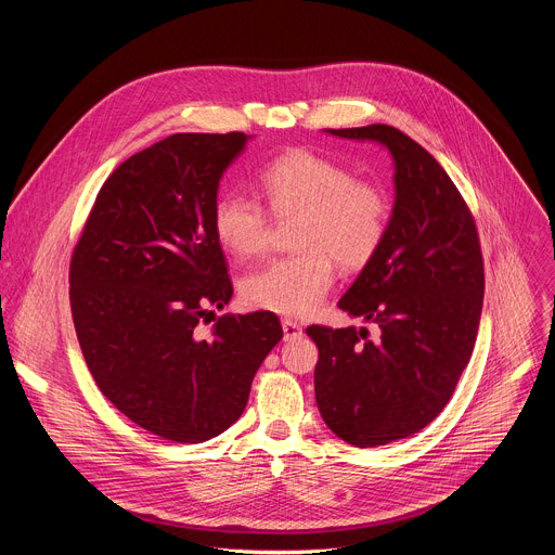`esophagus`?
<instances>
[{
  "label": "esophagus",
  "mask_w": 555,
  "mask_h": 555,
  "mask_svg": "<svg viewBox=\"0 0 555 555\" xmlns=\"http://www.w3.org/2000/svg\"><path fill=\"white\" fill-rule=\"evenodd\" d=\"M281 325H283V338H285L287 343H292V340H298V338L302 336V327H300L298 323H294V321L285 319Z\"/></svg>",
  "instance_id": "esophagus-1"
}]
</instances>
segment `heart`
Segmentation results:
<instances>
[{
  "instance_id": "1",
  "label": "heart",
  "mask_w": 555,
  "mask_h": 555,
  "mask_svg": "<svg viewBox=\"0 0 555 555\" xmlns=\"http://www.w3.org/2000/svg\"><path fill=\"white\" fill-rule=\"evenodd\" d=\"M261 193L276 219H298L292 257L274 259L244 279V298L259 309L307 315L334 285V261L360 270L379 250L388 225L386 193L305 149L289 151L261 173ZM212 230L234 257L259 255L270 221L259 202L225 193L212 206Z\"/></svg>"
}]
</instances>
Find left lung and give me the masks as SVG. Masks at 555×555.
I'll use <instances>...</instances> for the list:
<instances>
[{
	"instance_id": "obj_1",
	"label": "left lung",
	"mask_w": 555,
	"mask_h": 555,
	"mask_svg": "<svg viewBox=\"0 0 555 555\" xmlns=\"http://www.w3.org/2000/svg\"><path fill=\"white\" fill-rule=\"evenodd\" d=\"M390 153L395 202L375 257L338 307L366 327L311 325L319 347L315 404L343 441L386 446L426 428L469 362L483 309V259L474 219L435 157L388 125L325 129Z\"/></svg>"
}]
</instances>
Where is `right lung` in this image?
<instances>
[{
    "instance_id": "obj_1",
    "label": "right lung",
    "mask_w": 555,
    "mask_h": 555,
    "mask_svg": "<svg viewBox=\"0 0 555 555\" xmlns=\"http://www.w3.org/2000/svg\"><path fill=\"white\" fill-rule=\"evenodd\" d=\"M253 135L173 133L103 184L69 266L78 345L105 398L140 428L202 443L242 417L283 338L272 311L223 315L232 298L212 206Z\"/></svg>"
}]
</instances>
